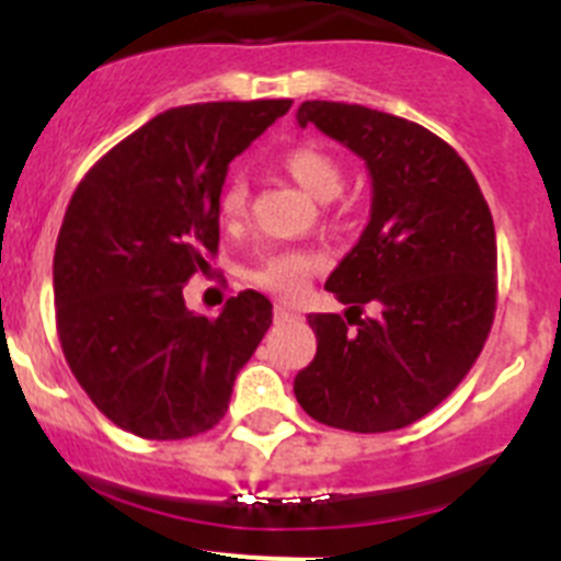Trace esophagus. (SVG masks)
<instances>
[{
  "instance_id": "obj_1",
  "label": "esophagus",
  "mask_w": 561,
  "mask_h": 561,
  "mask_svg": "<svg viewBox=\"0 0 561 561\" xmlns=\"http://www.w3.org/2000/svg\"><path fill=\"white\" fill-rule=\"evenodd\" d=\"M297 320H300V314L291 306L275 304V323H297Z\"/></svg>"
}]
</instances>
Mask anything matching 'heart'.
Returning <instances> with one entry per match:
<instances>
[{"label": "heart", "instance_id": "obj_1", "mask_svg": "<svg viewBox=\"0 0 561 561\" xmlns=\"http://www.w3.org/2000/svg\"><path fill=\"white\" fill-rule=\"evenodd\" d=\"M280 168L289 173L297 185L309 193L317 202H331L342 191V168L329 151L317 146H300L284 153ZM219 219L225 227H236L247 216V182L241 176H232L219 193ZM320 270V255L309 250H275L266 252L250 272L247 280L257 289L272 291V295H297L304 289L314 272Z\"/></svg>", "mask_w": 561, "mask_h": 561}]
</instances>
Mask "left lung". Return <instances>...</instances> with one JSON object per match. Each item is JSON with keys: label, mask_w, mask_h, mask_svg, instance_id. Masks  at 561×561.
<instances>
[{"label": "left lung", "mask_w": 561, "mask_h": 561, "mask_svg": "<svg viewBox=\"0 0 561 561\" xmlns=\"http://www.w3.org/2000/svg\"><path fill=\"white\" fill-rule=\"evenodd\" d=\"M297 123L365 160L374 202L365 232L325 280L348 306L345 320L309 314L317 354L295 376V396L336 430L408 427L458 388L492 331V213L458 151L419 123L331 101L300 103ZM365 305L370 318L360 317Z\"/></svg>", "instance_id": "obj_1"}]
</instances>
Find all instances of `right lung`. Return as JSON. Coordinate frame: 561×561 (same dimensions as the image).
I'll list each match as a JSON object with an SVG mask.
<instances>
[{
  "label": "right lung",
  "instance_id": "1",
  "mask_svg": "<svg viewBox=\"0 0 561 561\" xmlns=\"http://www.w3.org/2000/svg\"><path fill=\"white\" fill-rule=\"evenodd\" d=\"M289 106L168 108L72 193L53 257L58 340L78 385L126 433L180 440L216 427L272 325L261 291L230 297L210 320L187 311L182 286L219 250L227 165Z\"/></svg>",
  "mask_w": 561,
  "mask_h": 561
}]
</instances>
